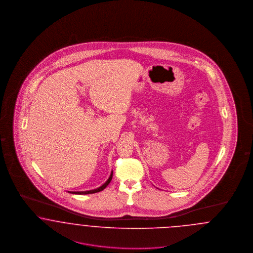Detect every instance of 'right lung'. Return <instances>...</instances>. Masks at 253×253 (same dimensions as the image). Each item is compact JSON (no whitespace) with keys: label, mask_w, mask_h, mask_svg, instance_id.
Listing matches in <instances>:
<instances>
[{"label":"right lung","mask_w":253,"mask_h":253,"mask_svg":"<svg viewBox=\"0 0 253 253\" xmlns=\"http://www.w3.org/2000/svg\"><path fill=\"white\" fill-rule=\"evenodd\" d=\"M112 175H113V171H111L110 177L108 178V180H107L103 185H101V186L98 187V188H96V189L88 190V191H78V192H75V191H74V192H71V191H69V193H71V194H75V195H88V194H94V193L100 192V191L104 190L106 187L108 186V185L110 184V182L111 181V178H112Z\"/></svg>","instance_id":"1"}]
</instances>
